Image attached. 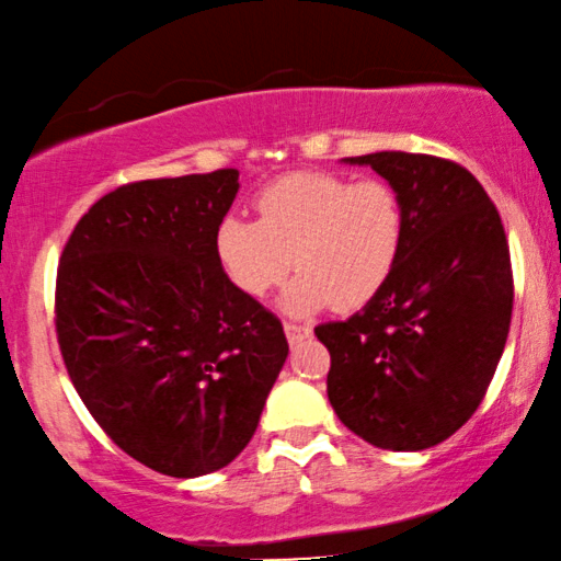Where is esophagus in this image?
Wrapping results in <instances>:
<instances>
[{
  "label": "esophagus",
  "instance_id": "esophagus-1",
  "mask_svg": "<svg viewBox=\"0 0 561 561\" xmlns=\"http://www.w3.org/2000/svg\"><path fill=\"white\" fill-rule=\"evenodd\" d=\"M285 333H287V342L289 344H300L302 339H310V331L308 325H297V323H285Z\"/></svg>",
  "mask_w": 561,
  "mask_h": 561
}]
</instances>
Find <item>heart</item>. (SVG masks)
I'll return each instance as SVG.
<instances>
[{"label":"heart","mask_w":561,"mask_h":561,"mask_svg":"<svg viewBox=\"0 0 561 561\" xmlns=\"http://www.w3.org/2000/svg\"><path fill=\"white\" fill-rule=\"evenodd\" d=\"M256 211L219 222L217 261L248 297L272 293L295 264L300 274L282 297L293 316L363 308L399 264L403 207L380 179L289 173L261 191Z\"/></svg>","instance_id":"b5f03b06"}]
</instances>
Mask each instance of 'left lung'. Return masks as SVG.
Returning <instances> with one entry per match:
<instances>
[{
	"label": "left lung",
	"mask_w": 561,
	"mask_h": 561,
	"mask_svg": "<svg viewBox=\"0 0 561 561\" xmlns=\"http://www.w3.org/2000/svg\"><path fill=\"white\" fill-rule=\"evenodd\" d=\"M382 175L403 207L399 264L346 321L316 325L344 427L382 450H424L471 420L505 350L513 266L497 207L435 154L344 158Z\"/></svg>",
	"instance_id": "1"
}]
</instances>
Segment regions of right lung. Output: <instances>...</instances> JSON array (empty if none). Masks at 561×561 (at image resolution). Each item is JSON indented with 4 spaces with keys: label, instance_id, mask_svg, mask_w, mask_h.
Returning <instances> with one entry per match:
<instances>
[{
    "label": "right lung",
    "instance_id": "right-lung-1",
    "mask_svg": "<svg viewBox=\"0 0 561 561\" xmlns=\"http://www.w3.org/2000/svg\"><path fill=\"white\" fill-rule=\"evenodd\" d=\"M238 175L118 186L77 222L56 272L77 393L118 448L165 477H204L251 443L289 352L279 318L217 261Z\"/></svg>",
    "mask_w": 561,
    "mask_h": 561
}]
</instances>
